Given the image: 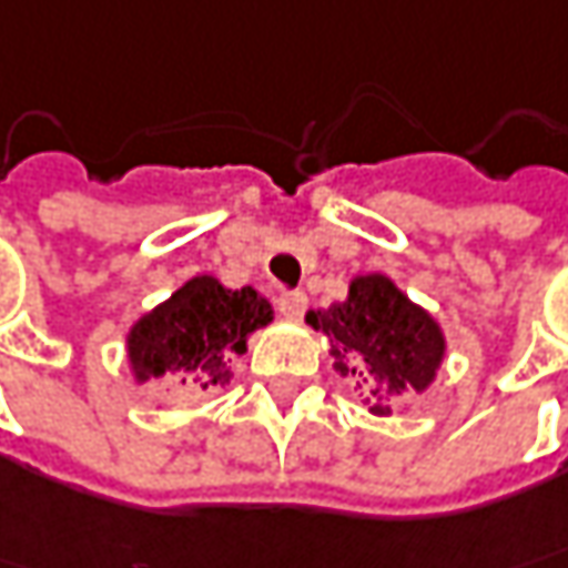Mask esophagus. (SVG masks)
Segmentation results:
<instances>
[{
    "mask_svg": "<svg viewBox=\"0 0 568 568\" xmlns=\"http://www.w3.org/2000/svg\"><path fill=\"white\" fill-rule=\"evenodd\" d=\"M276 305H280V314H283V317H302L305 308H308V295H305V292H283V295L276 298Z\"/></svg>",
    "mask_w": 568,
    "mask_h": 568,
    "instance_id": "1",
    "label": "esophagus"
}]
</instances>
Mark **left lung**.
I'll use <instances>...</instances> for the list:
<instances>
[{
	"mask_svg": "<svg viewBox=\"0 0 568 568\" xmlns=\"http://www.w3.org/2000/svg\"><path fill=\"white\" fill-rule=\"evenodd\" d=\"M305 321L331 339L333 368L343 378H372L378 400L404 390L423 394L445 358L438 321L409 302L384 273L356 276L346 302L308 311ZM372 413L384 416L390 407L375 404Z\"/></svg>",
	"mask_w": 568,
	"mask_h": 568,
	"instance_id": "1",
	"label": "left lung"
}]
</instances>
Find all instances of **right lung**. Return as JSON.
<instances>
[{"mask_svg":"<svg viewBox=\"0 0 568 568\" xmlns=\"http://www.w3.org/2000/svg\"><path fill=\"white\" fill-rule=\"evenodd\" d=\"M273 321L257 288H225L215 276L186 280L168 302L142 314L126 333V358L139 384L178 375L190 394L232 382V356Z\"/></svg>","mask_w":568,"mask_h":568,"instance_id":"right-lung-1","label":"right lung"}]
</instances>
